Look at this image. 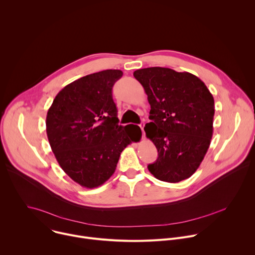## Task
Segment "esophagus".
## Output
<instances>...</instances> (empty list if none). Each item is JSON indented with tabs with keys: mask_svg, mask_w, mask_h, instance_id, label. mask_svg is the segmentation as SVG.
<instances>
[{
	"mask_svg": "<svg viewBox=\"0 0 255 255\" xmlns=\"http://www.w3.org/2000/svg\"><path fill=\"white\" fill-rule=\"evenodd\" d=\"M139 126H140L141 131H142V137L144 138V137H145V133H144V126H145V124H144V123H141Z\"/></svg>",
	"mask_w": 255,
	"mask_h": 255,
	"instance_id": "obj_1",
	"label": "esophagus"
}]
</instances>
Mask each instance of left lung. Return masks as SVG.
I'll return each mask as SVG.
<instances>
[{"label": "left lung", "mask_w": 255, "mask_h": 255, "mask_svg": "<svg viewBox=\"0 0 255 255\" xmlns=\"http://www.w3.org/2000/svg\"><path fill=\"white\" fill-rule=\"evenodd\" d=\"M150 105L145 133L155 145L157 159L148 170L159 180L178 183L200 166L210 146L215 114L214 98L206 85L190 72L166 67L137 69Z\"/></svg>", "instance_id": "8db88e82"}]
</instances>
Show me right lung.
Wrapping results in <instances>:
<instances>
[{"label":"right lung","mask_w":255,"mask_h":255,"mask_svg":"<svg viewBox=\"0 0 255 255\" xmlns=\"http://www.w3.org/2000/svg\"><path fill=\"white\" fill-rule=\"evenodd\" d=\"M122 76L119 69H107L72 82L47 112L46 133L55 158L82 187L103 185L115 172L121 152L136 141L131 128L118 124L112 89Z\"/></svg>","instance_id":"obj_1"}]
</instances>
